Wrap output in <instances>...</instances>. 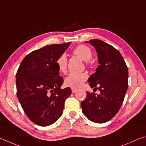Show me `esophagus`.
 Instances as JSON below:
<instances>
[{"instance_id": "esophagus-1", "label": "esophagus", "mask_w": 146, "mask_h": 146, "mask_svg": "<svg viewBox=\"0 0 146 146\" xmlns=\"http://www.w3.org/2000/svg\"><path fill=\"white\" fill-rule=\"evenodd\" d=\"M76 91H77V90H76V89L72 88V93H75V92H76Z\"/></svg>"}]
</instances>
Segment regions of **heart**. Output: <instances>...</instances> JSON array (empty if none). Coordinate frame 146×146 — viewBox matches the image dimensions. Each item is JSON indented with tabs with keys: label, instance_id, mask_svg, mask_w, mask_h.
<instances>
[{
	"label": "heart",
	"instance_id": "1",
	"mask_svg": "<svg viewBox=\"0 0 146 146\" xmlns=\"http://www.w3.org/2000/svg\"><path fill=\"white\" fill-rule=\"evenodd\" d=\"M73 54L82 59L85 61L86 65L90 63V60L92 58V51L88 46L85 45H79L73 50ZM56 65L58 70L61 73H65L67 69V58L65 54L60 55L56 59ZM87 74L84 72L75 73L72 72L66 76L65 79L66 86L72 88H78L82 86L84 82L87 79Z\"/></svg>",
	"mask_w": 146,
	"mask_h": 146
}]
</instances>
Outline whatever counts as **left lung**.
Returning <instances> with one entry per match:
<instances>
[{
	"label": "left lung",
	"instance_id": "left-lung-1",
	"mask_svg": "<svg viewBox=\"0 0 146 146\" xmlns=\"http://www.w3.org/2000/svg\"><path fill=\"white\" fill-rule=\"evenodd\" d=\"M87 42L95 47L99 63L88 81L100 94L86 92L81 105L90 121L104 123L115 115L123 103L128 87V70L121 54L113 46L98 39Z\"/></svg>",
	"mask_w": 146,
	"mask_h": 146
}]
</instances>
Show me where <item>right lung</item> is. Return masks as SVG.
<instances>
[{
	"mask_svg": "<svg viewBox=\"0 0 146 146\" xmlns=\"http://www.w3.org/2000/svg\"><path fill=\"white\" fill-rule=\"evenodd\" d=\"M71 42L47 45L23 59L16 74L17 96L31 121L40 126L53 124L63 113L64 104L72 93L61 89L56 59Z\"/></svg>",
	"mask_w": 146,
	"mask_h": 146,
	"instance_id": "right-lung-1",
	"label": "right lung"
}]
</instances>
